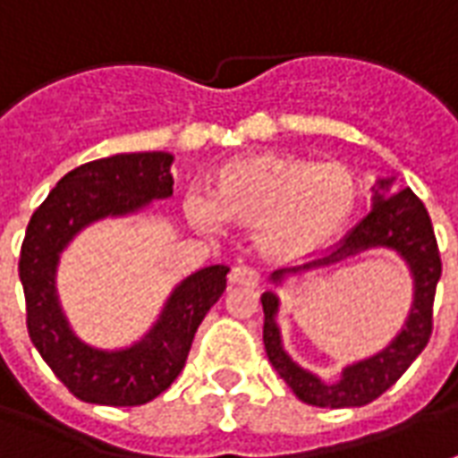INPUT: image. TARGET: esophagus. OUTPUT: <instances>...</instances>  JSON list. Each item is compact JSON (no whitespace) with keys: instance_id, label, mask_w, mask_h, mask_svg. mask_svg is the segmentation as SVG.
Masks as SVG:
<instances>
[{"instance_id":"34e87169","label":"esophagus","mask_w":458,"mask_h":458,"mask_svg":"<svg viewBox=\"0 0 458 458\" xmlns=\"http://www.w3.org/2000/svg\"><path fill=\"white\" fill-rule=\"evenodd\" d=\"M228 277L233 284H258L260 283V270L252 265H235Z\"/></svg>"}]
</instances>
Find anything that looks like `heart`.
Listing matches in <instances>:
<instances>
[{
	"instance_id": "heart-1",
	"label": "heart",
	"mask_w": 458,
	"mask_h": 458,
	"mask_svg": "<svg viewBox=\"0 0 458 458\" xmlns=\"http://www.w3.org/2000/svg\"><path fill=\"white\" fill-rule=\"evenodd\" d=\"M360 206V183L350 165L315 163L295 156H250L223 168L216 200L191 193L185 210L200 228L223 218L255 228L260 250L293 260L327 248L347 230Z\"/></svg>"
}]
</instances>
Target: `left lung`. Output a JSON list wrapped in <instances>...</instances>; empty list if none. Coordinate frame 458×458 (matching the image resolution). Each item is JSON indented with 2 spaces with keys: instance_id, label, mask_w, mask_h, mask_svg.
I'll use <instances>...</instances> for the list:
<instances>
[{
  "instance_id": "obj_1",
  "label": "left lung",
  "mask_w": 458,
  "mask_h": 458,
  "mask_svg": "<svg viewBox=\"0 0 458 458\" xmlns=\"http://www.w3.org/2000/svg\"><path fill=\"white\" fill-rule=\"evenodd\" d=\"M389 183L392 181H379V188L386 191ZM377 245L396 250L411 267L414 307L409 312L404 329L396 335V340L379 354L347 367L337 385L319 382L315 374L300 369L284 354L283 344H280V329L275 322L277 297L273 293H262L260 300L262 312H265L262 342H265L267 360L273 362L277 374L305 404L329 409L369 404L377 396L385 394L386 389L407 372L409 364L417 360L429 342L431 327H434V319H431L434 318V295H437V283L441 277V258L429 213L409 188L389 198L377 193L372 210L340 242L327 248L325 258L307 262L302 270L318 267V265H332V262L342 260L347 255L367 250V248H377ZM280 277H283V270L273 275V280H280Z\"/></svg>"
}]
</instances>
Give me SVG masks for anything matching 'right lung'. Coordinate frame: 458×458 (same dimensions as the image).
<instances>
[{
  "label": "right lung",
  "mask_w": 458,
  "mask_h": 458,
  "mask_svg": "<svg viewBox=\"0 0 458 458\" xmlns=\"http://www.w3.org/2000/svg\"><path fill=\"white\" fill-rule=\"evenodd\" d=\"M171 153H118L66 174L29 220L19 255L27 329L51 372L89 404L139 407L174 385L188 360L198 325L225 290V265H210L178 284L161 319L129 350L101 352L73 337L56 300L59 252L79 230L123 216L174 193Z\"/></svg>",
  "instance_id": "right-lung-1"
}]
</instances>
